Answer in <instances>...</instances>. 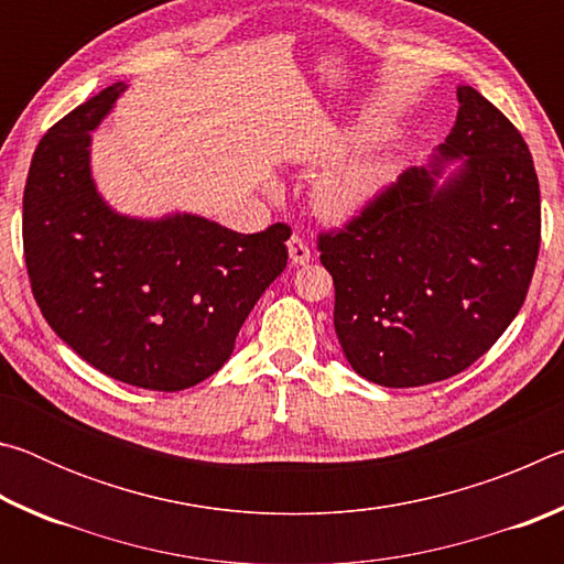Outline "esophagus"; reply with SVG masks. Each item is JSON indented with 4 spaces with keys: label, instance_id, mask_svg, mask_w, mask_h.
<instances>
[{
    "label": "esophagus",
    "instance_id": "1",
    "mask_svg": "<svg viewBox=\"0 0 564 564\" xmlns=\"http://www.w3.org/2000/svg\"><path fill=\"white\" fill-rule=\"evenodd\" d=\"M289 256H291V261L295 265H303V263L311 261V248H308V243H305L303 236L293 234L289 238Z\"/></svg>",
    "mask_w": 564,
    "mask_h": 564
}]
</instances>
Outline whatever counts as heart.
<instances>
[{
	"label": "heart",
	"instance_id": "b5f03b06",
	"mask_svg": "<svg viewBox=\"0 0 564 564\" xmlns=\"http://www.w3.org/2000/svg\"><path fill=\"white\" fill-rule=\"evenodd\" d=\"M352 137H338L323 144L318 156L333 159L352 144ZM393 178V164L380 154L360 156L323 176L316 186V206L328 218H346L378 196Z\"/></svg>",
	"mask_w": 564,
	"mask_h": 564
}]
</instances>
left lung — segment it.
Listing matches in <instances>:
<instances>
[{
    "label": "left lung",
    "mask_w": 564,
    "mask_h": 564,
    "mask_svg": "<svg viewBox=\"0 0 564 564\" xmlns=\"http://www.w3.org/2000/svg\"><path fill=\"white\" fill-rule=\"evenodd\" d=\"M431 169H408L318 234L340 348L358 376L415 388L463 373L522 308L540 253V184L522 133L473 87ZM462 169L434 184L447 160Z\"/></svg>",
    "instance_id": "8db88e82"
}]
</instances>
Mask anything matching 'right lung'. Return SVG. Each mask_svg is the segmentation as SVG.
Instances as JSON below:
<instances>
[{
  "label": "right lung",
  "mask_w": 564,
  "mask_h": 564,
  "mask_svg": "<svg viewBox=\"0 0 564 564\" xmlns=\"http://www.w3.org/2000/svg\"><path fill=\"white\" fill-rule=\"evenodd\" d=\"M123 89L111 84L42 137L24 186V263L66 346L113 380L174 393L231 356L248 313L285 269L291 226L246 236L191 214H113L89 174V131Z\"/></svg>",
  "instance_id": "add662e5"
}]
</instances>
